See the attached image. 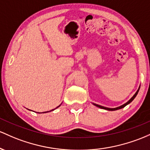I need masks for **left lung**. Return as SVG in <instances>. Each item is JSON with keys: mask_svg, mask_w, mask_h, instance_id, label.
I'll list each match as a JSON object with an SVG mask.
<instances>
[{"mask_svg": "<svg viewBox=\"0 0 150 150\" xmlns=\"http://www.w3.org/2000/svg\"><path fill=\"white\" fill-rule=\"evenodd\" d=\"M139 87L138 90L137 91V92H136L135 94H134V95L133 96H132V98H131L129 99V100L128 101H127V103H126L123 104V105H121V106H120V107L115 108H109L103 107V106H101V105H98V104H95V103H93V105H96V106H97V107L100 108H102V109H105V110H118V109H121V108H124V107H125V106H126V105H127V104H129V103H131V102H132V100H134V98L136 97V96L137 95V93H138V91H139Z\"/></svg>", "mask_w": 150, "mask_h": 150, "instance_id": "left-lung-1", "label": "left lung"}]
</instances>
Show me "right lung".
<instances>
[{
  "mask_svg": "<svg viewBox=\"0 0 150 150\" xmlns=\"http://www.w3.org/2000/svg\"><path fill=\"white\" fill-rule=\"evenodd\" d=\"M59 106H60V105H59L58 107H59ZM58 107H57V108H58ZM47 112H48V111H47Z\"/></svg>",
  "mask_w": 150,
  "mask_h": 150,
  "instance_id": "add662e5",
  "label": "right lung"
}]
</instances>
